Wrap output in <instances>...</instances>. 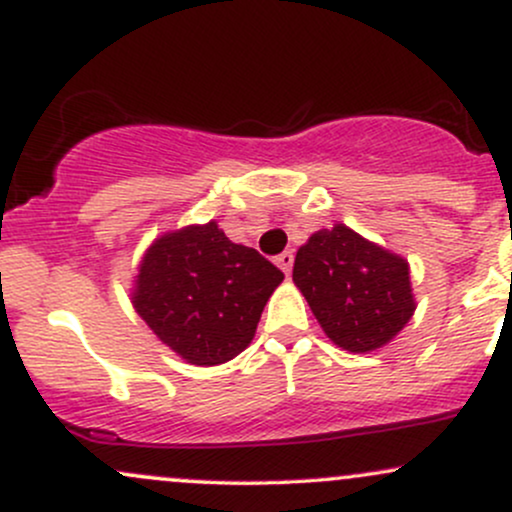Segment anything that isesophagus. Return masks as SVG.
I'll return each mask as SVG.
<instances>
[{
  "label": "esophagus",
  "instance_id": "esophagus-1",
  "mask_svg": "<svg viewBox=\"0 0 512 512\" xmlns=\"http://www.w3.org/2000/svg\"><path fill=\"white\" fill-rule=\"evenodd\" d=\"M276 264H279V267H281V272L289 276L291 274V267H293V250L281 252V255L276 257Z\"/></svg>",
  "mask_w": 512,
  "mask_h": 512
}]
</instances>
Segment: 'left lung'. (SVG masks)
<instances>
[{
  "label": "left lung",
  "mask_w": 512,
  "mask_h": 512,
  "mask_svg": "<svg viewBox=\"0 0 512 512\" xmlns=\"http://www.w3.org/2000/svg\"><path fill=\"white\" fill-rule=\"evenodd\" d=\"M293 281L327 337L346 351L380 349L414 315L409 264L337 223L298 250Z\"/></svg>",
  "instance_id": "1"
}]
</instances>
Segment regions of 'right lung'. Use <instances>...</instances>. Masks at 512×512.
Wrapping results in <instances>:
<instances>
[{
	"label": "right lung",
	"instance_id": "1",
	"mask_svg": "<svg viewBox=\"0 0 512 512\" xmlns=\"http://www.w3.org/2000/svg\"><path fill=\"white\" fill-rule=\"evenodd\" d=\"M284 279L260 252L209 221L158 238L137 276L134 308L163 344L195 366L231 361L252 342Z\"/></svg>",
	"mask_w": 512,
	"mask_h": 512
}]
</instances>
